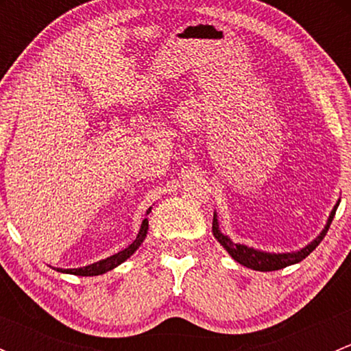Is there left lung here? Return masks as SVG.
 <instances>
[{
  "mask_svg": "<svg viewBox=\"0 0 351 351\" xmlns=\"http://www.w3.org/2000/svg\"><path fill=\"white\" fill-rule=\"evenodd\" d=\"M338 205H339V200H338V204L332 207L331 214H329V217H328L326 226H324V229L321 231V234L317 236L314 241H311L309 244H307L306 247H302V250H299V251H293V253H267V251H260V250H254V247H247L246 244H238V243L231 241V239H229L226 234H222L221 229H219L217 214H215V212H214V221H212V232H214L215 239H217V241L226 247V251H228V253L231 254V256L234 258L239 265H243V267L251 268V270H258V271L280 270V268L289 267V265L299 263V261H302L304 258L309 256V254L316 250L317 244L323 241L324 236H326L329 226H331V222H332V217H335V214H336V208H338Z\"/></svg>",
  "mask_w": 351,
  "mask_h": 351,
  "instance_id": "obj_1",
  "label": "left lung"
}]
</instances>
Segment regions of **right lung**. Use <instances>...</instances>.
<instances>
[{"mask_svg":"<svg viewBox=\"0 0 351 351\" xmlns=\"http://www.w3.org/2000/svg\"><path fill=\"white\" fill-rule=\"evenodd\" d=\"M149 212H151V208L146 212V214H149ZM147 229H149V222H147V219H144L143 224H141L139 234H137V238L134 239V241L130 243L129 246L125 247V250L119 251V253L112 254V256L105 258V260L97 261V263L88 265V267L67 268V270H62V268H58V271H62V274H71V275H81V277H95V275L107 274V271L113 270V268H115V267H119L120 263H123V261H125L127 258L132 256L134 251H136L137 247H139L141 244H143L144 239H146Z\"/></svg>","mask_w":351,"mask_h":351,"instance_id":"right-lung-1","label":"right lung"}]
</instances>
